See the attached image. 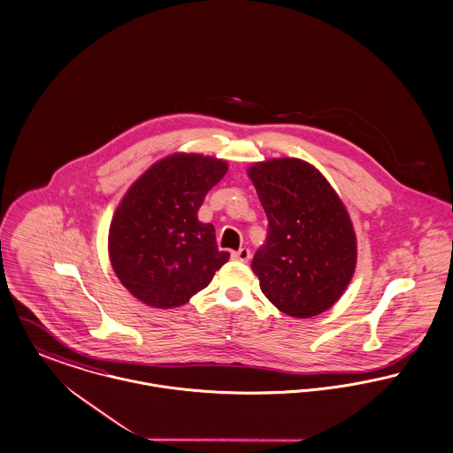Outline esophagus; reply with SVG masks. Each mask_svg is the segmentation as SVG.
Segmentation results:
<instances>
[{
    "label": "esophagus",
    "mask_w": 453,
    "mask_h": 453,
    "mask_svg": "<svg viewBox=\"0 0 453 453\" xmlns=\"http://www.w3.org/2000/svg\"><path fill=\"white\" fill-rule=\"evenodd\" d=\"M233 258L238 262H248L251 258V251L248 248H242L238 251H233Z\"/></svg>",
    "instance_id": "esophagus-1"
}]
</instances>
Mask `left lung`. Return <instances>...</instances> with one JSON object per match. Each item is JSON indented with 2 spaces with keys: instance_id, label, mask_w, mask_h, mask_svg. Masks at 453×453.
<instances>
[{
  "instance_id": "1",
  "label": "left lung",
  "mask_w": 453,
  "mask_h": 453,
  "mask_svg": "<svg viewBox=\"0 0 453 453\" xmlns=\"http://www.w3.org/2000/svg\"><path fill=\"white\" fill-rule=\"evenodd\" d=\"M269 226L251 269L280 312L309 319L331 309L355 273L357 238L343 202L311 164L274 158L248 169Z\"/></svg>"
}]
</instances>
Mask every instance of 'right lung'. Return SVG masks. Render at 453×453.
<instances>
[{
  "instance_id": "right-lung-1",
  "label": "right lung",
  "mask_w": 453,
  "mask_h": 453,
  "mask_svg": "<svg viewBox=\"0 0 453 453\" xmlns=\"http://www.w3.org/2000/svg\"><path fill=\"white\" fill-rule=\"evenodd\" d=\"M226 173L224 160L174 153L153 164L122 198L108 253L117 278L142 303L180 307L229 260L213 226L198 220L207 193Z\"/></svg>"
}]
</instances>
